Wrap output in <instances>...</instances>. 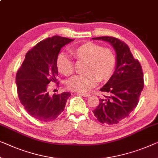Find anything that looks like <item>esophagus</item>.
I'll return each instance as SVG.
<instances>
[{
	"instance_id": "obj_1",
	"label": "esophagus",
	"mask_w": 158,
	"mask_h": 158,
	"mask_svg": "<svg viewBox=\"0 0 158 158\" xmlns=\"http://www.w3.org/2000/svg\"><path fill=\"white\" fill-rule=\"evenodd\" d=\"M80 94H81L82 96H84V97H89V96H91V94H88V93H82V94H81L80 93Z\"/></svg>"
}]
</instances>
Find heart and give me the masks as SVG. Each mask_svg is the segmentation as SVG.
Returning <instances> with one entry per match:
<instances>
[{
	"label": "heart",
	"instance_id": "b5f03b06",
	"mask_svg": "<svg viewBox=\"0 0 158 158\" xmlns=\"http://www.w3.org/2000/svg\"><path fill=\"white\" fill-rule=\"evenodd\" d=\"M71 55L77 62H84L85 74L77 75L69 80L67 86L74 91L85 92L100 81H108L114 72L116 56L111 49L94 42H86L72 48ZM56 68L61 74L69 76L74 70V62L69 56L60 53L56 58Z\"/></svg>",
	"mask_w": 158,
	"mask_h": 158
}]
</instances>
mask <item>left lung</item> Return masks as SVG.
Listing matches in <instances>:
<instances>
[{"label":"left lung","mask_w":158,"mask_h":158,"mask_svg":"<svg viewBox=\"0 0 158 158\" xmlns=\"http://www.w3.org/2000/svg\"><path fill=\"white\" fill-rule=\"evenodd\" d=\"M93 40L109 42L116 52V68L109 81L100 91L107 96L99 99L93 113L102 123H118L137 106L144 87L143 73L139 61L133 57L128 44L114 37H98Z\"/></svg>","instance_id":"8db88e82"}]
</instances>
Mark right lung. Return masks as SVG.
Instances as JSON below:
<instances>
[{"label":"right lung","instance_id":"1","mask_svg":"<svg viewBox=\"0 0 158 158\" xmlns=\"http://www.w3.org/2000/svg\"><path fill=\"white\" fill-rule=\"evenodd\" d=\"M74 40L60 36L38 42L25 55L16 74L18 98L32 117L40 121H52L64 110L69 92L49 94V84H57L56 58L61 48ZM58 86V84H56Z\"/></svg>","mask_w":158,"mask_h":158}]
</instances>
